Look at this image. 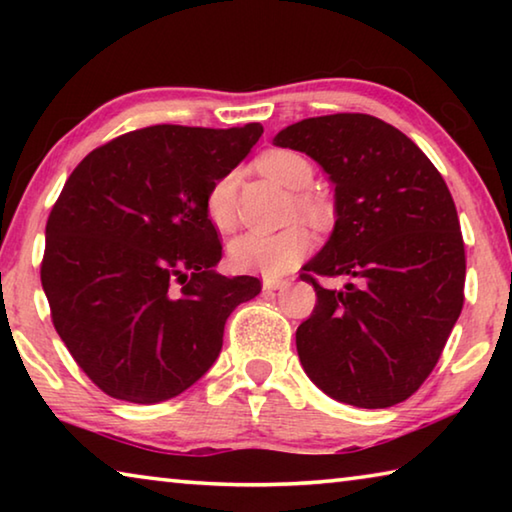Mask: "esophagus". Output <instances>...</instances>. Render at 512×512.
<instances>
[{"label": "esophagus", "instance_id": "1", "mask_svg": "<svg viewBox=\"0 0 512 512\" xmlns=\"http://www.w3.org/2000/svg\"><path fill=\"white\" fill-rule=\"evenodd\" d=\"M287 280H277V277H264V282H262V287H264V291H277V289H282V287H287Z\"/></svg>", "mask_w": 512, "mask_h": 512}]
</instances>
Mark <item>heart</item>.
I'll list each match as a JSON object with an SVG mask.
<instances>
[{"mask_svg":"<svg viewBox=\"0 0 512 512\" xmlns=\"http://www.w3.org/2000/svg\"><path fill=\"white\" fill-rule=\"evenodd\" d=\"M257 169L282 187L298 192L293 196L291 214L305 216L316 221L323 214L318 198L307 194L305 189L314 183V167L307 158L293 151H268L257 160ZM237 185L235 171L225 173L210 187L205 196L207 219L216 230L228 232L237 221ZM311 250V232L305 225H291L287 230L264 235V232H246L230 241L228 257L239 271L262 273L268 277L284 275L296 266Z\"/></svg>","mask_w":512,"mask_h":512,"instance_id":"heart-1","label":"heart"}]
</instances>
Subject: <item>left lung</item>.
I'll return each mask as SVG.
<instances>
[{
  "label": "left lung",
  "instance_id": "obj_1",
  "mask_svg": "<svg viewBox=\"0 0 512 512\" xmlns=\"http://www.w3.org/2000/svg\"><path fill=\"white\" fill-rule=\"evenodd\" d=\"M273 144L309 155L334 185V230L302 271L355 280L336 292L302 275L318 298L296 332L302 368L332 400L400 404L429 377L463 309L452 194L409 137L370 115L302 119Z\"/></svg>",
  "mask_w": 512,
  "mask_h": 512
}]
</instances>
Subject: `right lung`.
I'll return each mask as SVG.
<instances>
[{
  "mask_svg": "<svg viewBox=\"0 0 512 512\" xmlns=\"http://www.w3.org/2000/svg\"><path fill=\"white\" fill-rule=\"evenodd\" d=\"M262 124L149 126L85 155L47 221L42 289L69 354L103 393L158 404L212 368L257 277L216 273L205 196Z\"/></svg>",
  "mask_w": 512,
  "mask_h": 512,
  "instance_id": "1",
  "label": "right lung"
}]
</instances>
